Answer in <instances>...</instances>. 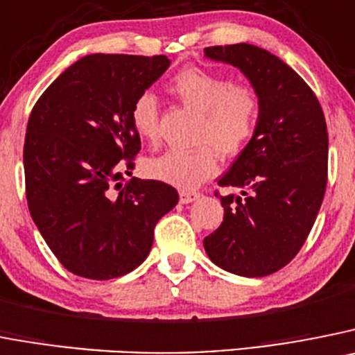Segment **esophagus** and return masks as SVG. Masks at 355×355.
<instances>
[{"mask_svg": "<svg viewBox=\"0 0 355 355\" xmlns=\"http://www.w3.org/2000/svg\"><path fill=\"white\" fill-rule=\"evenodd\" d=\"M200 197V193L197 191H188V190H181L180 191V202L181 204H190L193 200H197Z\"/></svg>", "mask_w": 355, "mask_h": 355, "instance_id": "obj_1", "label": "esophagus"}]
</instances>
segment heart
I'll return each instance as SVG.
<instances>
[{"label": "heart", "mask_w": 355, "mask_h": 355, "mask_svg": "<svg viewBox=\"0 0 355 355\" xmlns=\"http://www.w3.org/2000/svg\"><path fill=\"white\" fill-rule=\"evenodd\" d=\"M171 91L191 109L204 114L199 141L213 144L222 155L241 151L259 125L260 103L252 87L232 84L227 77L202 68H184L172 79ZM132 126L139 137L158 139L160 103L155 93L144 91L130 110ZM211 146L195 151H167L144 162V174L151 180L191 190L218 171L216 151Z\"/></svg>", "instance_id": "heart-1"}]
</instances>
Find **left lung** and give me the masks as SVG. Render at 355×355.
<instances>
[{"label": "left lung", "mask_w": 355, "mask_h": 355, "mask_svg": "<svg viewBox=\"0 0 355 355\" xmlns=\"http://www.w3.org/2000/svg\"><path fill=\"white\" fill-rule=\"evenodd\" d=\"M204 56L241 71L260 103L253 137L218 181L241 195L220 197L223 222L204 239V250L234 275H272L301 250L324 199L329 146L324 112L310 86L266 49L218 45Z\"/></svg>", "instance_id": "left-lung-1"}]
</instances>
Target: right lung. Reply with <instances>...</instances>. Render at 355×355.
Instances as JSON below:
<instances>
[{
  "label": "right lung",
  "mask_w": 355,
  "mask_h": 355,
  "mask_svg": "<svg viewBox=\"0 0 355 355\" xmlns=\"http://www.w3.org/2000/svg\"><path fill=\"white\" fill-rule=\"evenodd\" d=\"M171 67L167 56L87 54L58 77L31 110L24 141L28 207L70 272L110 279L142 264L153 232L180 195L130 178L141 139L133 102Z\"/></svg>",
  "instance_id": "right-lung-1"
}]
</instances>
